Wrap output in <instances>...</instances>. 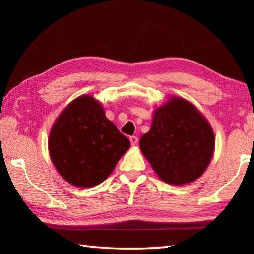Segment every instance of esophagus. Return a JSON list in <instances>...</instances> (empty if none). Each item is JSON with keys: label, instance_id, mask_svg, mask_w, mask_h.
Masks as SVG:
<instances>
[{"label": "esophagus", "instance_id": "obj_1", "mask_svg": "<svg viewBox=\"0 0 254 254\" xmlns=\"http://www.w3.org/2000/svg\"><path fill=\"white\" fill-rule=\"evenodd\" d=\"M130 142H131L132 145H136L137 137L136 136H130Z\"/></svg>", "mask_w": 254, "mask_h": 254}]
</instances>
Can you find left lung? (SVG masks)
<instances>
[{
  "label": "left lung",
  "mask_w": 254,
  "mask_h": 254,
  "mask_svg": "<svg viewBox=\"0 0 254 254\" xmlns=\"http://www.w3.org/2000/svg\"><path fill=\"white\" fill-rule=\"evenodd\" d=\"M140 149L162 182L190 184L212 160L215 135L201 112L180 96H170L154 109L151 128L140 139Z\"/></svg>",
  "instance_id": "left-lung-1"
}]
</instances>
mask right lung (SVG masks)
<instances>
[{
    "label": "right lung",
    "instance_id": "obj_1",
    "mask_svg": "<svg viewBox=\"0 0 254 254\" xmlns=\"http://www.w3.org/2000/svg\"><path fill=\"white\" fill-rule=\"evenodd\" d=\"M130 141L105 117L93 95L71 101L50 128L51 162L68 184L78 188L97 186L113 173Z\"/></svg>",
    "mask_w": 254,
    "mask_h": 254
}]
</instances>
